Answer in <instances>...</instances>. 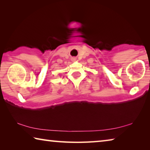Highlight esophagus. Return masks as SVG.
I'll list each match as a JSON object with an SVG mask.
<instances>
[{
	"label": "esophagus",
	"instance_id": "1",
	"mask_svg": "<svg viewBox=\"0 0 150 150\" xmlns=\"http://www.w3.org/2000/svg\"><path fill=\"white\" fill-rule=\"evenodd\" d=\"M72 60H73V61H74V60H75V58H72Z\"/></svg>",
	"mask_w": 150,
	"mask_h": 150
}]
</instances>
